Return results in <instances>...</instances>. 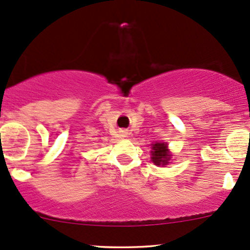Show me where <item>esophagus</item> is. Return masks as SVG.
<instances>
[{
    "mask_svg": "<svg viewBox=\"0 0 250 250\" xmlns=\"http://www.w3.org/2000/svg\"><path fill=\"white\" fill-rule=\"evenodd\" d=\"M127 135H128V134H127V131H125V130H121L120 131L121 138H127Z\"/></svg>",
    "mask_w": 250,
    "mask_h": 250,
    "instance_id": "obj_1",
    "label": "esophagus"
}]
</instances>
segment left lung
I'll return each instance as SVG.
<instances>
[{
	"instance_id": "8db88e82",
	"label": "left lung",
	"mask_w": 250,
	"mask_h": 250,
	"mask_svg": "<svg viewBox=\"0 0 250 250\" xmlns=\"http://www.w3.org/2000/svg\"><path fill=\"white\" fill-rule=\"evenodd\" d=\"M152 161L155 164V165H166L168 164L169 155L168 149H167V145L165 144H154L152 146Z\"/></svg>"
}]
</instances>
